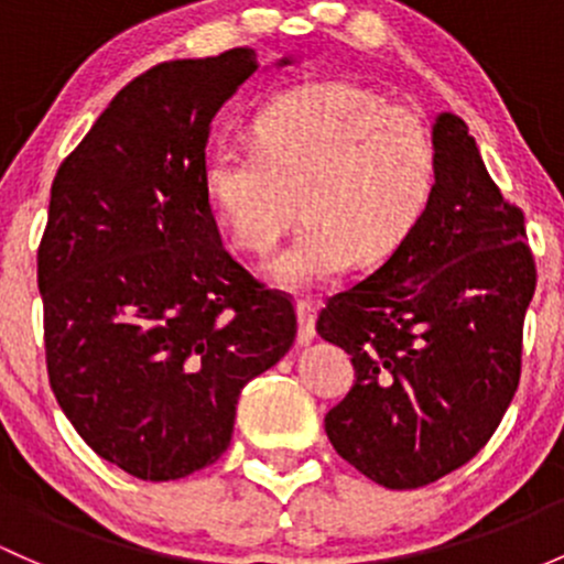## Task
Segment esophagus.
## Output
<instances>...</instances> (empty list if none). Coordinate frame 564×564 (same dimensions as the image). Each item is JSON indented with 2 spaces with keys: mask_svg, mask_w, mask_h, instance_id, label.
I'll return each instance as SVG.
<instances>
[{
  "mask_svg": "<svg viewBox=\"0 0 564 564\" xmlns=\"http://www.w3.org/2000/svg\"><path fill=\"white\" fill-rule=\"evenodd\" d=\"M295 312H299V344L306 347V344L314 341L317 330H314V323H317V304L312 299H301L295 304Z\"/></svg>",
  "mask_w": 564,
  "mask_h": 564,
  "instance_id": "34e87169",
  "label": "esophagus"
}]
</instances>
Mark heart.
Returning a JSON list of instances; mask_svg holds the SVG:
<instances>
[{"instance_id":"b5f03b06","label":"heart","mask_w":564,"mask_h":564,"mask_svg":"<svg viewBox=\"0 0 564 564\" xmlns=\"http://www.w3.org/2000/svg\"><path fill=\"white\" fill-rule=\"evenodd\" d=\"M252 142H220L204 187L234 245L269 256L301 215L306 228L271 260V280L314 288L398 252L427 215L438 150L427 123L355 83L290 88L260 107Z\"/></svg>"}]
</instances>
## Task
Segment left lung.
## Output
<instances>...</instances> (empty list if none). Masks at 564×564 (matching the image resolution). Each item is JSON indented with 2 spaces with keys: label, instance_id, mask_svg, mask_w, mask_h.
I'll return each mask as SVG.
<instances>
[{
  "label": "left lung",
  "instance_id": "obj_1",
  "mask_svg": "<svg viewBox=\"0 0 564 564\" xmlns=\"http://www.w3.org/2000/svg\"><path fill=\"white\" fill-rule=\"evenodd\" d=\"M427 215L371 276L328 299L317 333L352 355L355 387L325 416L333 449L387 489L476 457L513 401L535 260L524 215L492 183L454 112L435 115Z\"/></svg>",
  "mask_w": 564,
  "mask_h": 564
}]
</instances>
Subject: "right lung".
I'll list each match as a JSON object with an SVG mask.
<instances>
[{"label":"right lung","instance_id":"obj_1","mask_svg":"<svg viewBox=\"0 0 564 564\" xmlns=\"http://www.w3.org/2000/svg\"><path fill=\"white\" fill-rule=\"evenodd\" d=\"M256 72L250 47L153 66L51 187L37 284L53 395L90 449L142 481L215 463L241 387L299 330L288 295L226 252L204 187L212 118Z\"/></svg>","mask_w":564,"mask_h":564}]
</instances>
